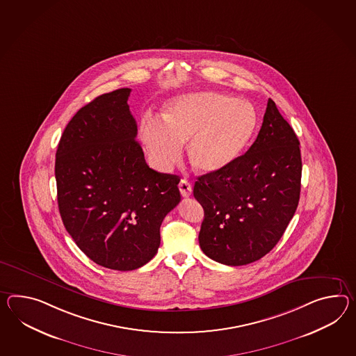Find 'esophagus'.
Returning <instances> with one entry per match:
<instances>
[{"label":"esophagus","instance_id":"1","mask_svg":"<svg viewBox=\"0 0 356 356\" xmlns=\"http://www.w3.org/2000/svg\"><path fill=\"white\" fill-rule=\"evenodd\" d=\"M179 189H180L182 197H185V198L189 197L191 194V182L188 181V180H185V179H182L180 184H179Z\"/></svg>","mask_w":356,"mask_h":356}]
</instances>
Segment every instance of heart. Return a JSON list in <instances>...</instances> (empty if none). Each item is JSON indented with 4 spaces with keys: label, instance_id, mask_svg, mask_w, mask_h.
<instances>
[{
    "label": "heart",
    "instance_id": "obj_1",
    "mask_svg": "<svg viewBox=\"0 0 356 356\" xmlns=\"http://www.w3.org/2000/svg\"><path fill=\"white\" fill-rule=\"evenodd\" d=\"M163 117H144L139 126L140 141L159 172L174 168L188 140L191 165L202 174L220 172L242 156L259 123L251 103L217 91L179 96Z\"/></svg>",
    "mask_w": 356,
    "mask_h": 356
}]
</instances>
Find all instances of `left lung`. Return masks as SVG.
I'll use <instances>...</instances> for the list:
<instances>
[{"mask_svg":"<svg viewBox=\"0 0 356 356\" xmlns=\"http://www.w3.org/2000/svg\"><path fill=\"white\" fill-rule=\"evenodd\" d=\"M300 141L269 99L260 132L234 163L202 175L194 198L204 209L200 245L229 266L260 260L279 242L301 191Z\"/></svg>","mask_w":356,"mask_h":356,"instance_id":"1","label":"left lung"}]
</instances>
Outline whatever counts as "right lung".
I'll return each instance as SVG.
<instances>
[{"mask_svg": "<svg viewBox=\"0 0 356 356\" xmlns=\"http://www.w3.org/2000/svg\"><path fill=\"white\" fill-rule=\"evenodd\" d=\"M131 88L97 96L61 135L55 177L63 224L90 260L108 269H139L156 256L165 215L181 200L180 179L145 162Z\"/></svg>", "mask_w": 356, "mask_h": 356, "instance_id": "obj_1", "label": "right lung"}]
</instances>
